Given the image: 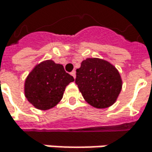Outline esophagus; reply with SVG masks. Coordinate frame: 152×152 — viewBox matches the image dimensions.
Returning <instances> with one entry per match:
<instances>
[{"mask_svg": "<svg viewBox=\"0 0 152 152\" xmlns=\"http://www.w3.org/2000/svg\"><path fill=\"white\" fill-rule=\"evenodd\" d=\"M71 76H73L74 78H76V71H75V70H73V71L71 72Z\"/></svg>", "mask_w": 152, "mask_h": 152, "instance_id": "esophagus-1", "label": "esophagus"}]
</instances>
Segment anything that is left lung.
Listing matches in <instances>:
<instances>
[{"mask_svg":"<svg viewBox=\"0 0 152 152\" xmlns=\"http://www.w3.org/2000/svg\"><path fill=\"white\" fill-rule=\"evenodd\" d=\"M76 83L85 101L100 109L113 105L122 87L117 69L99 58H87L82 61L76 69Z\"/></svg>","mask_w":152,"mask_h":152,"instance_id":"8db88e82","label":"left lung"}]
</instances>
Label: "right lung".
Masks as SVG:
<instances>
[{
	"label": "right lung",
	"mask_w": 152,
	"mask_h": 152,
	"mask_svg": "<svg viewBox=\"0 0 152 152\" xmlns=\"http://www.w3.org/2000/svg\"><path fill=\"white\" fill-rule=\"evenodd\" d=\"M73 81L61 64L47 60L36 65L26 77L24 95L34 107L47 110L61 100L66 86Z\"/></svg>",
	"instance_id": "obj_1"
}]
</instances>
